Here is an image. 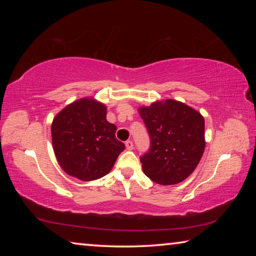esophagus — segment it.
I'll return each mask as SVG.
<instances>
[{"label":"esophagus","mask_w":256,"mask_h":256,"mask_svg":"<svg viewBox=\"0 0 256 256\" xmlns=\"http://www.w3.org/2000/svg\"><path fill=\"white\" fill-rule=\"evenodd\" d=\"M125 146H126V149H128V150H132L133 146H134L133 142H132L131 140H128L126 142H125Z\"/></svg>","instance_id":"obj_1"}]
</instances>
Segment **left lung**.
I'll list each match as a JSON object with an SVG mask.
<instances>
[{
  "label": "left lung",
  "instance_id": "1",
  "mask_svg": "<svg viewBox=\"0 0 256 256\" xmlns=\"http://www.w3.org/2000/svg\"><path fill=\"white\" fill-rule=\"evenodd\" d=\"M138 112L150 136V148L140 157L144 174L162 185L188 178L204 152L203 116L172 99L141 107Z\"/></svg>",
  "mask_w": 256,
  "mask_h": 256
}]
</instances>
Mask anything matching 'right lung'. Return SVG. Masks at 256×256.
Listing matches in <instances>:
<instances>
[{
	"label": "right lung",
	"instance_id": "obj_1",
	"mask_svg": "<svg viewBox=\"0 0 256 256\" xmlns=\"http://www.w3.org/2000/svg\"><path fill=\"white\" fill-rule=\"evenodd\" d=\"M116 126L106 120V106L84 98L58 112L52 124L56 159L66 174L94 180L110 172L125 149L115 136Z\"/></svg>",
	"mask_w": 256,
	"mask_h": 256
}]
</instances>
